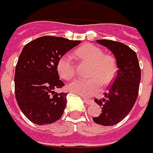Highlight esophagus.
<instances>
[{"instance_id":"obj_1","label":"esophagus","mask_w":153,"mask_h":153,"mask_svg":"<svg viewBox=\"0 0 153 153\" xmlns=\"http://www.w3.org/2000/svg\"><path fill=\"white\" fill-rule=\"evenodd\" d=\"M82 99H83V102L86 103L87 105H90V104H93V100H91V99H88V98H86V97H84V96H82Z\"/></svg>"}]
</instances>
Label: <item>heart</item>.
I'll return each mask as SVG.
<instances>
[{
  "label": "heart",
  "instance_id": "1",
  "mask_svg": "<svg viewBox=\"0 0 153 153\" xmlns=\"http://www.w3.org/2000/svg\"><path fill=\"white\" fill-rule=\"evenodd\" d=\"M75 55L82 62L89 65L87 72L89 78L73 81L68 85L71 92L82 96H91L99 91L101 84L107 86L114 80L118 68L114 56L104 54L101 48L92 44L80 46L75 51ZM75 69L71 55L65 54L58 59L57 70L61 78L71 80L75 76Z\"/></svg>",
  "mask_w": 153,
  "mask_h": 153
}]
</instances>
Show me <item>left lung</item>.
Listing matches in <instances>:
<instances>
[{
  "mask_svg": "<svg viewBox=\"0 0 153 153\" xmlns=\"http://www.w3.org/2000/svg\"><path fill=\"white\" fill-rule=\"evenodd\" d=\"M96 42L112 51L117 63V75L108 92L95 102L102 107V113L93 120L102 126L120 122L130 113L137 100L141 71L136 52L125 44L108 39Z\"/></svg>",
  "mask_w": 153,
  "mask_h": 153,
  "instance_id": "1",
  "label": "left lung"
}]
</instances>
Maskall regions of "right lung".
<instances>
[{
  "mask_svg": "<svg viewBox=\"0 0 153 153\" xmlns=\"http://www.w3.org/2000/svg\"><path fill=\"white\" fill-rule=\"evenodd\" d=\"M80 43L44 36L24 46L15 67V97L20 110L33 123L51 124L63 115L67 94L55 92L65 85L59 79L57 61Z\"/></svg>",
  "mask_w": 153,
  "mask_h": 153,
  "instance_id": "add662e5",
  "label": "right lung"
}]
</instances>
